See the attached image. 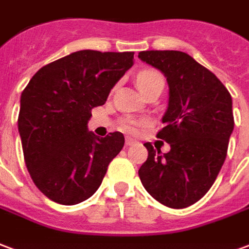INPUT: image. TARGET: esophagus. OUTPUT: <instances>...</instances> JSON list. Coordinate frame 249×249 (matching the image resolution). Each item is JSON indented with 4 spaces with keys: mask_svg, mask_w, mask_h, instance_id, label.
<instances>
[{
    "mask_svg": "<svg viewBox=\"0 0 249 249\" xmlns=\"http://www.w3.org/2000/svg\"><path fill=\"white\" fill-rule=\"evenodd\" d=\"M133 143H136V140H133L132 137H126V139H125V145H126V146H130V145H133Z\"/></svg>",
    "mask_w": 249,
    "mask_h": 249,
    "instance_id": "1",
    "label": "esophagus"
}]
</instances>
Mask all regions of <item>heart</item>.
I'll return each mask as SVG.
<instances>
[{
	"instance_id": "obj_1",
	"label": "heart",
	"mask_w": 249,
	"mask_h": 249,
	"mask_svg": "<svg viewBox=\"0 0 249 249\" xmlns=\"http://www.w3.org/2000/svg\"><path fill=\"white\" fill-rule=\"evenodd\" d=\"M154 83H163V79L157 71H153V70H146V71H141L137 75V84L139 88L142 91L149 86H152ZM139 121H136L134 119L126 117L121 121V128L126 132H136L137 126H139Z\"/></svg>"
}]
</instances>
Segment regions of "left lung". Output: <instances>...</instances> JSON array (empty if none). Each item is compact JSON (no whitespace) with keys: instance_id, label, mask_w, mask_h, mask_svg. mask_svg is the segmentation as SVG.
Listing matches in <instances>:
<instances>
[{"instance_id":"left-lung-1","label":"left lung","mask_w":249,"mask_h":249,"mask_svg":"<svg viewBox=\"0 0 249 249\" xmlns=\"http://www.w3.org/2000/svg\"><path fill=\"white\" fill-rule=\"evenodd\" d=\"M139 58L160 70L169 86L165 126L157 137L170 152L148 149L139 176L153 198L171 209H185L203 196L216 179L233 130L232 99L210 70L190 55L165 50L141 51Z\"/></svg>"}]
</instances>
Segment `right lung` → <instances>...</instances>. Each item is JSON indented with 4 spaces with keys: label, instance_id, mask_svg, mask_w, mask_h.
Returning <instances> with one entry per match:
<instances>
[{
    "label": "right lung",
    "instance_id": "obj_1",
    "mask_svg": "<svg viewBox=\"0 0 249 249\" xmlns=\"http://www.w3.org/2000/svg\"><path fill=\"white\" fill-rule=\"evenodd\" d=\"M132 51L82 50L42 67L21 95L18 132L31 179L49 199L72 206L95 194L125 139L88 130L91 110L133 66Z\"/></svg>",
    "mask_w": 249,
    "mask_h": 249
}]
</instances>
